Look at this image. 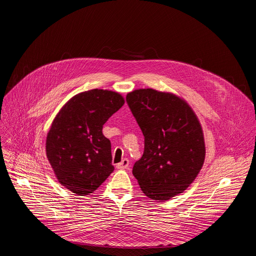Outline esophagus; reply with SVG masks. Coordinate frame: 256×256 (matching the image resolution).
<instances>
[{
  "label": "esophagus",
  "mask_w": 256,
  "mask_h": 256,
  "mask_svg": "<svg viewBox=\"0 0 256 256\" xmlns=\"http://www.w3.org/2000/svg\"><path fill=\"white\" fill-rule=\"evenodd\" d=\"M128 166H130V160L128 158H124L120 163L116 165V168L122 170V169H126Z\"/></svg>",
  "instance_id": "obj_1"
}]
</instances>
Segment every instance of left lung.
Returning <instances> with one entry per match:
<instances>
[{
    "mask_svg": "<svg viewBox=\"0 0 256 256\" xmlns=\"http://www.w3.org/2000/svg\"><path fill=\"white\" fill-rule=\"evenodd\" d=\"M126 102L144 136V152L132 167L142 192L165 201L189 186L206 158L204 132L182 98L152 88L134 90Z\"/></svg>",
    "mask_w": 256,
    "mask_h": 256,
    "instance_id": "8db88e82",
    "label": "left lung"
}]
</instances>
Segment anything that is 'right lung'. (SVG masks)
Returning a JSON list of instances; mask_svg holds the SVG:
<instances>
[{
  "label": "right lung",
  "instance_id": "right-lung-1",
  "mask_svg": "<svg viewBox=\"0 0 256 256\" xmlns=\"http://www.w3.org/2000/svg\"><path fill=\"white\" fill-rule=\"evenodd\" d=\"M124 104L117 92L92 89L72 98L54 119L46 156L59 182L76 195L93 193L114 171L102 126Z\"/></svg>",
  "mask_w": 256,
  "mask_h": 256
}]
</instances>
